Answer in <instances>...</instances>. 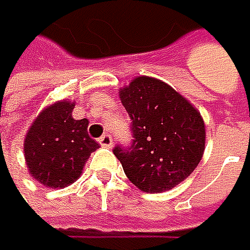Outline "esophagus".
<instances>
[{"label":"esophagus","instance_id":"34e87169","mask_svg":"<svg viewBox=\"0 0 250 250\" xmlns=\"http://www.w3.org/2000/svg\"><path fill=\"white\" fill-rule=\"evenodd\" d=\"M99 144H100L102 147H104V148L112 147V138H111V135H102L99 138Z\"/></svg>","mask_w":250,"mask_h":250}]
</instances>
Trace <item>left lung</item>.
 Returning a JSON list of instances; mask_svg holds the SVG:
<instances>
[{"instance_id": "1", "label": "left lung", "mask_w": 250, "mask_h": 250, "mask_svg": "<svg viewBox=\"0 0 250 250\" xmlns=\"http://www.w3.org/2000/svg\"><path fill=\"white\" fill-rule=\"evenodd\" d=\"M120 99L130 117L133 139L112 151L127 178L150 193L175 188L195 171L204 154L201 114L168 83L148 76L121 88Z\"/></svg>"}]
</instances>
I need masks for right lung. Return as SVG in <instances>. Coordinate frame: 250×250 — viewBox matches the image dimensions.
<instances>
[{"label":"right lung","instance_id":"1","mask_svg":"<svg viewBox=\"0 0 250 250\" xmlns=\"http://www.w3.org/2000/svg\"><path fill=\"white\" fill-rule=\"evenodd\" d=\"M75 103H54L28 130L23 153L33 178L47 188H65L81 175L90 154L100 146L88 136V120H75Z\"/></svg>","mask_w":250,"mask_h":250}]
</instances>
